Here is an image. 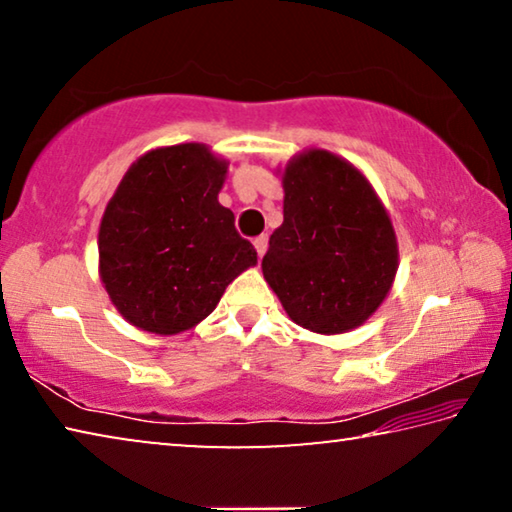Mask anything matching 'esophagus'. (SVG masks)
Returning a JSON list of instances; mask_svg holds the SVG:
<instances>
[{
    "label": "esophagus",
    "mask_w": 512,
    "mask_h": 512,
    "mask_svg": "<svg viewBox=\"0 0 512 512\" xmlns=\"http://www.w3.org/2000/svg\"><path fill=\"white\" fill-rule=\"evenodd\" d=\"M253 244H255V250H257V255L259 257H264V253H266V248H268V237L266 235H259L255 241H253Z\"/></svg>",
    "instance_id": "1"
}]
</instances>
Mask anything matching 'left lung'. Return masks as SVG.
Here are the masks:
<instances>
[{"mask_svg":"<svg viewBox=\"0 0 512 512\" xmlns=\"http://www.w3.org/2000/svg\"><path fill=\"white\" fill-rule=\"evenodd\" d=\"M284 221L268 239L262 271L293 323L343 334L375 314L393 287L400 250L370 180L325 149L282 171Z\"/></svg>","mask_w":512,"mask_h":512,"instance_id":"left-lung-1","label":"left lung"}]
</instances>
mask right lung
Listing matches in <instances>:
<instances>
[{"instance_id":"obj_1","label":"right lung","mask_w":512,"mask_h":512,"mask_svg":"<svg viewBox=\"0 0 512 512\" xmlns=\"http://www.w3.org/2000/svg\"><path fill=\"white\" fill-rule=\"evenodd\" d=\"M228 160L187 142L151 149L124 173L99 225V275L112 305L144 332L192 329L257 264L219 203Z\"/></svg>"}]
</instances>
